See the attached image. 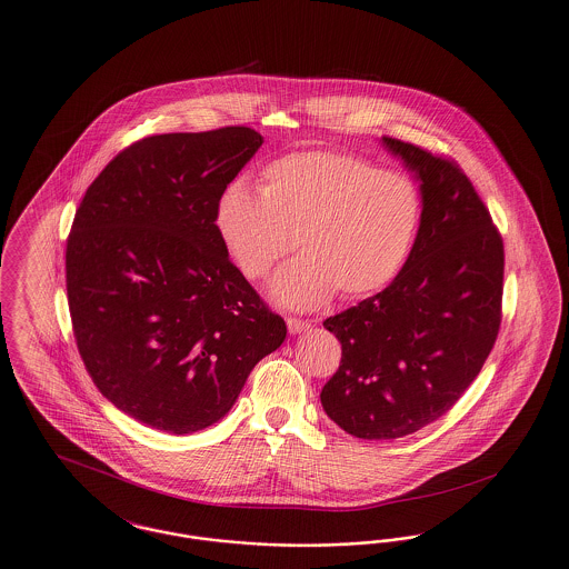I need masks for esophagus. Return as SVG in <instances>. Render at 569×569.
<instances>
[{
	"instance_id": "1",
	"label": "esophagus",
	"mask_w": 569,
	"mask_h": 569,
	"mask_svg": "<svg viewBox=\"0 0 569 569\" xmlns=\"http://www.w3.org/2000/svg\"><path fill=\"white\" fill-rule=\"evenodd\" d=\"M286 322H288V330H290V335H300V332H305V330H309V328H311V322L300 320V318H288Z\"/></svg>"
}]
</instances>
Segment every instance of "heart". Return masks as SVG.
<instances>
[{"label": "heart", "mask_w": 569, "mask_h": 569, "mask_svg": "<svg viewBox=\"0 0 569 569\" xmlns=\"http://www.w3.org/2000/svg\"><path fill=\"white\" fill-rule=\"evenodd\" d=\"M422 217L420 191L395 170L343 151H300L262 170L260 191L232 181L216 204L217 237L249 279L300 244L281 267L271 297L313 309L339 290L362 298L386 288L406 264Z\"/></svg>", "instance_id": "obj_1"}]
</instances>
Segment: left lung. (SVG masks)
Returning a JSON list of instances; mask_svg holds the SVG:
<instances>
[{"instance_id": "left-lung-1", "label": "left lung", "mask_w": 569, "mask_h": 569, "mask_svg": "<svg viewBox=\"0 0 569 569\" xmlns=\"http://www.w3.org/2000/svg\"><path fill=\"white\" fill-rule=\"evenodd\" d=\"M420 183L422 217L403 269L325 322L341 365L322 388L346 433L383 441L441 418L478 378L501 325L503 241L459 166L381 138Z\"/></svg>"}]
</instances>
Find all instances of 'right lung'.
<instances>
[{"label": "right lung", "instance_id": "add662e5", "mask_svg": "<svg viewBox=\"0 0 569 569\" xmlns=\"http://www.w3.org/2000/svg\"><path fill=\"white\" fill-rule=\"evenodd\" d=\"M262 142L241 126L142 138L74 216L66 288L82 362L112 406L151 429L219 422L286 339L216 230L219 193Z\"/></svg>", "mask_w": 569, "mask_h": 569}]
</instances>
